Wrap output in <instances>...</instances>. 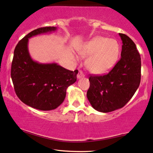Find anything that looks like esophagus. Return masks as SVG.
Here are the masks:
<instances>
[{"mask_svg":"<svg viewBox=\"0 0 153 153\" xmlns=\"http://www.w3.org/2000/svg\"><path fill=\"white\" fill-rule=\"evenodd\" d=\"M83 77H84V73H83V71L80 70L79 71L78 74H77V78L82 79V78H83Z\"/></svg>","mask_w":153,"mask_h":153,"instance_id":"esophagus-1","label":"esophagus"}]
</instances>
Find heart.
Segmentation results:
<instances>
[{"label":"heart","instance_id":"b5f03b06","mask_svg":"<svg viewBox=\"0 0 153 153\" xmlns=\"http://www.w3.org/2000/svg\"><path fill=\"white\" fill-rule=\"evenodd\" d=\"M82 57H88L86 62L87 69L96 74H104L114 67L118 59L120 45L116 39L96 37L79 49Z\"/></svg>","mask_w":153,"mask_h":153}]
</instances>
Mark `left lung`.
Segmentation results:
<instances>
[{
  "mask_svg": "<svg viewBox=\"0 0 153 153\" xmlns=\"http://www.w3.org/2000/svg\"><path fill=\"white\" fill-rule=\"evenodd\" d=\"M120 59L112 70L103 76H91L86 97L92 107L108 113L121 108L134 95L140 83L141 59L135 44L125 34Z\"/></svg>",
  "mask_w": 153,
  "mask_h": 153,
  "instance_id": "left-lung-1",
  "label": "left lung"
}]
</instances>
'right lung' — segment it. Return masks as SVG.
Returning a JSON list of instances; mask_svg holds the SVG:
<instances>
[{
    "label": "right lung",
    "instance_id": "add662e5",
    "mask_svg": "<svg viewBox=\"0 0 153 153\" xmlns=\"http://www.w3.org/2000/svg\"><path fill=\"white\" fill-rule=\"evenodd\" d=\"M56 27H41L25 36L16 45L11 65V79L16 95L26 105L41 111H50L63 103L66 91L76 81L78 70L69 71L55 62L39 63L32 59L29 39L50 33Z\"/></svg>",
    "mask_w": 153,
    "mask_h": 153
}]
</instances>
